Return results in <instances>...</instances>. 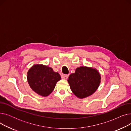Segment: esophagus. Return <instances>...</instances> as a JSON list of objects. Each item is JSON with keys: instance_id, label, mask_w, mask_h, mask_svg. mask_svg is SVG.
I'll return each instance as SVG.
<instances>
[{"instance_id": "34e87169", "label": "esophagus", "mask_w": 131, "mask_h": 131, "mask_svg": "<svg viewBox=\"0 0 131 131\" xmlns=\"http://www.w3.org/2000/svg\"><path fill=\"white\" fill-rule=\"evenodd\" d=\"M61 78L63 79H67L68 78V75H65V74H62L61 75Z\"/></svg>"}]
</instances>
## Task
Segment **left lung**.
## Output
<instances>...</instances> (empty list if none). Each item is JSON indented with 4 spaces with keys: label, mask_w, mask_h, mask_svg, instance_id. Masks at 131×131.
I'll list each match as a JSON object with an SVG mask.
<instances>
[{
    "label": "left lung",
    "mask_w": 131,
    "mask_h": 131,
    "mask_svg": "<svg viewBox=\"0 0 131 131\" xmlns=\"http://www.w3.org/2000/svg\"><path fill=\"white\" fill-rule=\"evenodd\" d=\"M100 80V75L95 68L81 66L70 75L68 82L73 93L82 99L91 95L97 90Z\"/></svg>",
    "instance_id": "8db88e82"
}]
</instances>
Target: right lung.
I'll return each instance as SVG.
<instances>
[{
	"label": "right lung",
	"mask_w": 131,
	"mask_h": 131,
	"mask_svg": "<svg viewBox=\"0 0 131 131\" xmlns=\"http://www.w3.org/2000/svg\"><path fill=\"white\" fill-rule=\"evenodd\" d=\"M60 79L59 74L54 72L52 68L40 64L33 65L27 75V82L32 90L43 97L52 92Z\"/></svg>",
	"instance_id": "obj_1"
}]
</instances>
